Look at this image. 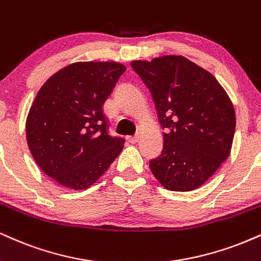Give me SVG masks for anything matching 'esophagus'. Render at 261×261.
<instances>
[{
    "label": "esophagus",
    "mask_w": 261,
    "mask_h": 261,
    "mask_svg": "<svg viewBox=\"0 0 261 261\" xmlns=\"http://www.w3.org/2000/svg\"><path fill=\"white\" fill-rule=\"evenodd\" d=\"M127 141L130 143H137L140 141V136L139 135H136V136H133V137H128Z\"/></svg>",
    "instance_id": "esophagus-1"
}]
</instances>
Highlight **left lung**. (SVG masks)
Instances as JSON below:
<instances>
[{
    "label": "left lung",
    "mask_w": 261,
    "mask_h": 261,
    "mask_svg": "<svg viewBox=\"0 0 261 261\" xmlns=\"http://www.w3.org/2000/svg\"><path fill=\"white\" fill-rule=\"evenodd\" d=\"M131 67L152 93L165 128L150 171L166 190H197L230 155L236 128L230 97L209 71L182 56L134 61Z\"/></svg>",
    "instance_id": "left-lung-1"
}]
</instances>
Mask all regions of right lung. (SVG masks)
Segmentation results:
<instances>
[{
  "label": "right lung",
  "instance_id": "1",
  "mask_svg": "<svg viewBox=\"0 0 261 261\" xmlns=\"http://www.w3.org/2000/svg\"><path fill=\"white\" fill-rule=\"evenodd\" d=\"M126 70L117 62H77L43 84L27 118V141L47 176L71 190L92 186L124 147L108 135L103 105Z\"/></svg>",
  "mask_w": 261,
  "mask_h": 261
}]
</instances>
